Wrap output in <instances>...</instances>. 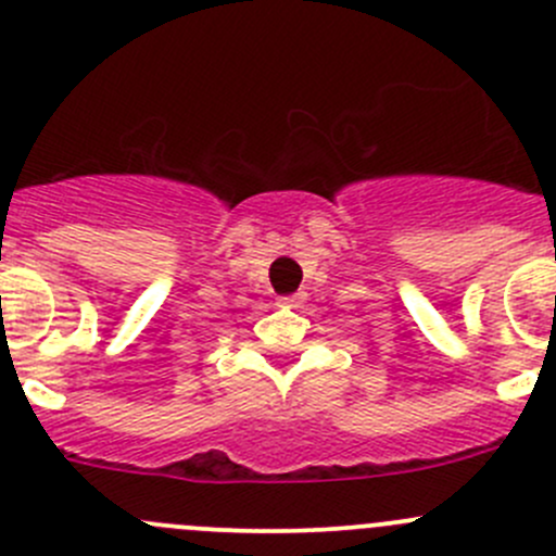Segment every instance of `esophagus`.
<instances>
[{
    "label": "esophagus",
    "mask_w": 556,
    "mask_h": 556,
    "mask_svg": "<svg viewBox=\"0 0 556 556\" xmlns=\"http://www.w3.org/2000/svg\"><path fill=\"white\" fill-rule=\"evenodd\" d=\"M305 300V294H291V296H280V302H283V305H300V302Z\"/></svg>",
    "instance_id": "34e87169"
}]
</instances>
